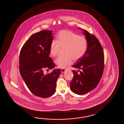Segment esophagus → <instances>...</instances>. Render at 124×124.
<instances>
[{"label": "esophagus", "mask_w": 124, "mask_h": 124, "mask_svg": "<svg viewBox=\"0 0 124 124\" xmlns=\"http://www.w3.org/2000/svg\"><path fill=\"white\" fill-rule=\"evenodd\" d=\"M65 71H66V69H61V72H64Z\"/></svg>", "instance_id": "34e87169"}]
</instances>
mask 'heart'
<instances>
[{"label":"heart","mask_w":124,"mask_h":124,"mask_svg":"<svg viewBox=\"0 0 124 124\" xmlns=\"http://www.w3.org/2000/svg\"><path fill=\"white\" fill-rule=\"evenodd\" d=\"M88 43L86 38L79 36L69 30H63L58 32L56 42L53 41L49 48V53L53 57L58 54L60 47H64L63 55L58 57L55 63L58 67L64 69L71 64L73 60L77 61L84 55L86 51Z\"/></svg>","instance_id":"obj_1"}]
</instances>
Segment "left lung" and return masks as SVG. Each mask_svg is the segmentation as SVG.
<instances>
[{
    "label": "left lung",
    "instance_id": "obj_1",
    "mask_svg": "<svg viewBox=\"0 0 124 124\" xmlns=\"http://www.w3.org/2000/svg\"><path fill=\"white\" fill-rule=\"evenodd\" d=\"M82 30L87 41V48L84 55L72 66L78 70H72L74 76L70 83L71 91L78 95L87 93L97 86L104 68L103 50L98 39L87 31Z\"/></svg>",
    "mask_w": 124,
    "mask_h": 124
}]
</instances>
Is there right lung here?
Masks as SVG:
<instances>
[{"label": "right lung", "instance_id": "add662e5", "mask_svg": "<svg viewBox=\"0 0 124 124\" xmlns=\"http://www.w3.org/2000/svg\"><path fill=\"white\" fill-rule=\"evenodd\" d=\"M52 31L43 30L32 34L24 44L19 55V70L28 88L42 98L52 96L56 91V81L60 69L44 75V70H51L55 65L49 57L53 39Z\"/></svg>", "mask_w": 124, "mask_h": 124}]
</instances>
